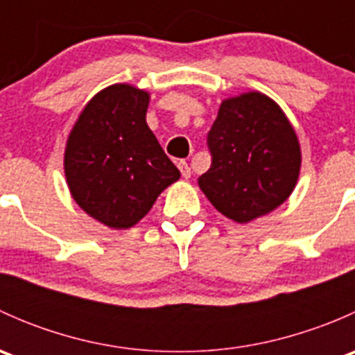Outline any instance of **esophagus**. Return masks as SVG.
<instances>
[{"mask_svg":"<svg viewBox=\"0 0 355 355\" xmlns=\"http://www.w3.org/2000/svg\"><path fill=\"white\" fill-rule=\"evenodd\" d=\"M178 170H180L182 177H184V178H191L192 171H191V166H189L187 161H184V159L178 161Z\"/></svg>","mask_w":355,"mask_h":355,"instance_id":"1","label":"esophagus"}]
</instances>
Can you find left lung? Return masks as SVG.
<instances>
[{
    "label": "left lung",
    "instance_id": "left-lung-1",
    "mask_svg": "<svg viewBox=\"0 0 355 355\" xmlns=\"http://www.w3.org/2000/svg\"><path fill=\"white\" fill-rule=\"evenodd\" d=\"M211 168L198 184L223 216L249 223L290 198L300 173V144L287 114L266 94L223 99L207 134Z\"/></svg>",
    "mask_w": 355,
    "mask_h": 355
}]
</instances>
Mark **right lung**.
I'll return each instance as SVG.
<instances>
[{"mask_svg":"<svg viewBox=\"0 0 355 355\" xmlns=\"http://www.w3.org/2000/svg\"><path fill=\"white\" fill-rule=\"evenodd\" d=\"M148 91L113 84L84 106L67 139L65 178L75 202L114 230L134 227L180 178L146 123Z\"/></svg>","mask_w":355,"mask_h":355,"instance_id":"1","label":"right lung"}]
</instances>
